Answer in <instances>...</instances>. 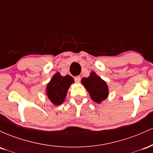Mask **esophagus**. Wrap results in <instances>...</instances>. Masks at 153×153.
I'll use <instances>...</instances> for the list:
<instances>
[{"label":"esophagus","instance_id":"obj_1","mask_svg":"<svg viewBox=\"0 0 153 153\" xmlns=\"http://www.w3.org/2000/svg\"><path fill=\"white\" fill-rule=\"evenodd\" d=\"M74 81L76 82V83H79L80 81H81V77L79 76H76L74 77Z\"/></svg>","mask_w":153,"mask_h":153}]
</instances>
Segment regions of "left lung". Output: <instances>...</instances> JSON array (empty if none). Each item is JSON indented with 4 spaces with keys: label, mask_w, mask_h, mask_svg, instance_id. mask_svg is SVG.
Instances as JSON below:
<instances>
[{
    "label": "left lung",
    "mask_w": 153,
    "mask_h": 153,
    "mask_svg": "<svg viewBox=\"0 0 153 153\" xmlns=\"http://www.w3.org/2000/svg\"><path fill=\"white\" fill-rule=\"evenodd\" d=\"M82 85L88 91L90 97L97 103H100L108 95L107 84L100 77L96 75L95 72H91L87 78H82Z\"/></svg>",
    "instance_id": "8db88e82"
}]
</instances>
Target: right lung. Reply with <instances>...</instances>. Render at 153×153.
<instances>
[{"label": "right lung", "instance_id": "right-lung-1", "mask_svg": "<svg viewBox=\"0 0 153 153\" xmlns=\"http://www.w3.org/2000/svg\"><path fill=\"white\" fill-rule=\"evenodd\" d=\"M73 82L74 79L69 75L62 76L60 73H56L47 85V95L51 102L56 105L62 103Z\"/></svg>", "mask_w": 153, "mask_h": 153}]
</instances>
